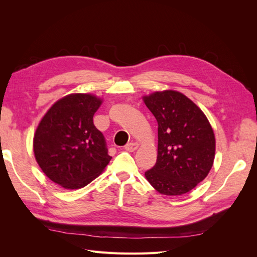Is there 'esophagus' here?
Returning a JSON list of instances; mask_svg holds the SVG:
<instances>
[{
  "label": "esophagus",
  "instance_id": "obj_1",
  "mask_svg": "<svg viewBox=\"0 0 257 257\" xmlns=\"http://www.w3.org/2000/svg\"><path fill=\"white\" fill-rule=\"evenodd\" d=\"M138 147H139L138 143H130L125 146V150L128 152H133L138 149Z\"/></svg>",
  "mask_w": 257,
  "mask_h": 257
}]
</instances>
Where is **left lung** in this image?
<instances>
[{
    "label": "left lung",
    "instance_id": "obj_1",
    "mask_svg": "<svg viewBox=\"0 0 257 257\" xmlns=\"http://www.w3.org/2000/svg\"><path fill=\"white\" fill-rule=\"evenodd\" d=\"M158 121V158L145 177L160 194L192 191L211 170L215 136L200 108L181 92L164 90L143 96Z\"/></svg>",
    "mask_w": 257,
    "mask_h": 257
}]
</instances>
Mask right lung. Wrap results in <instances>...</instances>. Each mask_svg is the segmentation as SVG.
<instances>
[{"label": "right lung", "mask_w": 257, "mask_h": 257, "mask_svg": "<svg viewBox=\"0 0 257 257\" xmlns=\"http://www.w3.org/2000/svg\"><path fill=\"white\" fill-rule=\"evenodd\" d=\"M103 98L90 93H72L45 113L33 138L35 160L51 181L77 190L94 180L111 160L105 138L93 115Z\"/></svg>", "instance_id": "obj_1"}]
</instances>
